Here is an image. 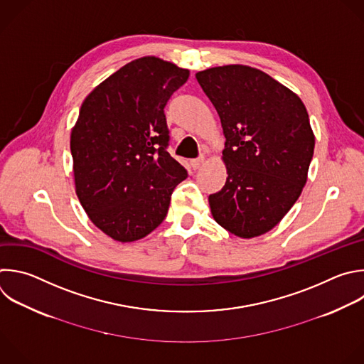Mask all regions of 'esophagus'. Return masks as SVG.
I'll use <instances>...</instances> for the list:
<instances>
[{"label":"esophagus","instance_id":"1","mask_svg":"<svg viewBox=\"0 0 364 364\" xmlns=\"http://www.w3.org/2000/svg\"><path fill=\"white\" fill-rule=\"evenodd\" d=\"M204 164V157H200V159H196V160H191V167L194 168V170H197V168H200L201 166Z\"/></svg>","mask_w":364,"mask_h":364}]
</instances>
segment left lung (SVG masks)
<instances>
[{"label":"left lung","mask_w":364,"mask_h":364,"mask_svg":"<svg viewBox=\"0 0 364 364\" xmlns=\"http://www.w3.org/2000/svg\"><path fill=\"white\" fill-rule=\"evenodd\" d=\"M218 112L227 178L211 215L241 238L270 231L300 197L314 151L306 105L262 70L230 64L196 74Z\"/></svg>","instance_id":"8db88e82"}]
</instances>
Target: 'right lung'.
I'll list each match as a JSON object with an SVG mask.
<instances>
[{
    "mask_svg": "<svg viewBox=\"0 0 364 364\" xmlns=\"http://www.w3.org/2000/svg\"><path fill=\"white\" fill-rule=\"evenodd\" d=\"M190 71L154 55L137 58L82 101L70 149L77 197L92 224L119 243L137 241L167 215L187 178L166 150L164 107Z\"/></svg>",
    "mask_w": 364,
    "mask_h": 364,
    "instance_id": "add662e5",
    "label": "right lung"
}]
</instances>
